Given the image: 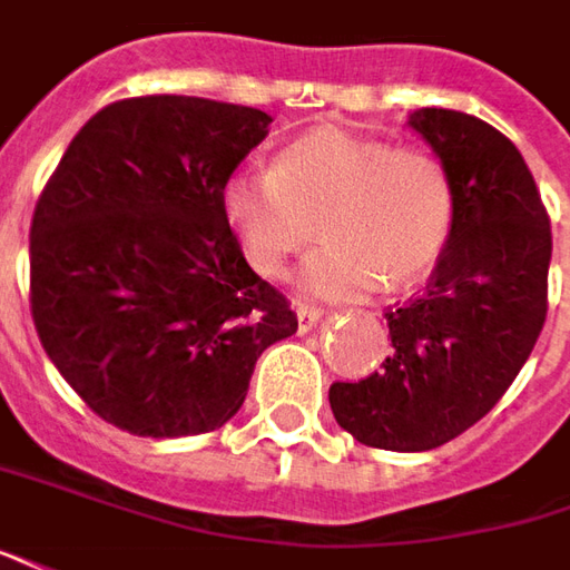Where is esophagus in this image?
Listing matches in <instances>:
<instances>
[{
  "label": "esophagus",
  "mask_w": 570,
  "mask_h": 570,
  "mask_svg": "<svg viewBox=\"0 0 570 570\" xmlns=\"http://www.w3.org/2000/svg\"><path fill=\"white\" fill-rule=\"evenodd\" d=\"M294 313H297V328H301V332H309L313 325L320 323V316H323V309L313 307V304H304V301L294 304Z\"/></svg>",
  "instance_id": "obj_1"
}]
</instances>
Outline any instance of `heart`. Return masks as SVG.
<instances>
[{
  "label": "heart",
  "mask_w": 570,
  "mask_h": 570,
  "mask_svg": "<svg viewBox=\"0 0 570 570\" xmlns=\"http://www.w3.org/2000/svg\"><path fill=\"white\" fill-rule=\"evenodd\" d=\"M219 210L245 261L266 278L285 273L316 235L325 245L304 263V288L356 297L403 288L438 263L453 233L450 170L425 148L320 127L276 155L273 170H238L219 188Z\"/></svg>",
  "instance_id": "b5f03b06"
}]
</instances>
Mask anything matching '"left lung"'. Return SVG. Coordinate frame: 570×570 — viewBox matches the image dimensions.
I'll use <instances>...</instances> for the list:
<instances>
[{
	"label": "left lung",
	"instance_id": "1",
	"mask_svg": "<svg viewBox=\"0 0 570 570\" xmlns=\"http://www.w3.org/2000/svg\"><path fill=\"white\" fill-rule=\"evenodd\" d=\"M450 170L456 219L422 297L384 313L391 356L335 382L337 425L366 446L422 453L481 422L515 382L547 323L552 229L515 145L472 114L410 117Z\"/></svg>",
	"mask_w": 570,
	"mask_h": 570
}]
</instances>
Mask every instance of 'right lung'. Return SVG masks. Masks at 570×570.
I'll list each match as a JSON object with an SVG mask.
<instances>
[{
	"mask_svg": "<svg viewBox=\"0 0 570 570\" xmlns=\"http://www.w3.org/2000/svg\"><path fill=\"white\" fill-rule=\"evenodd\" d=\"M273 117L195 96L101 108L73 136L30 223V313L98 419L188 438L242 410L254 363L297 332L247 266L219 188Z\"/></svg>",
	"mask_w": 570,
	"mask_h": 570,
	"instance_id": "add662e5",
	"label": "right lung"
}]
</instances>
